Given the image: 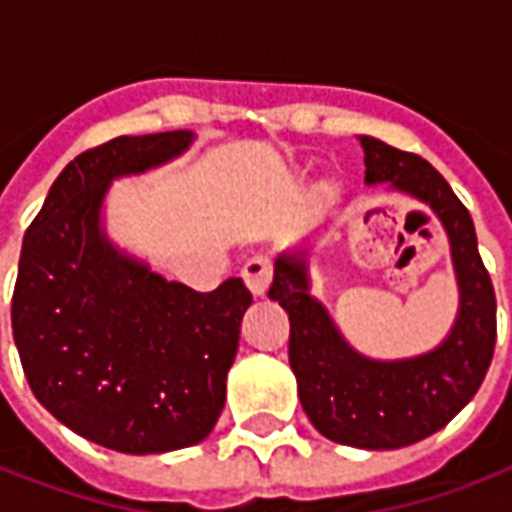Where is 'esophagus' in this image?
<instances>
[{
	"label": "esophagus",
	"mask_w": 512,
	"mask_h": 512,
	"mask_svg": "<svg viewBox=\"0 0 512 512\" xmlns=\"http://www.w3.org/2000/svg\"><path fill=\"white\" fill-rule=\"evenodd\" d=\"M240 275H243L245 285H248V291H251L253 296H264L269 283H272V264H269V259H264V256H253V259L245 261Z\"/></svg>",
	"instance_id": "esophagus-1"
}]
</instances>
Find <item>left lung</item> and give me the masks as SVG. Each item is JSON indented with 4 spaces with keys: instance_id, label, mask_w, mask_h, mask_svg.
<instances>
[{
    "instance_id": "left-lung-1",
    "label": "left lung",
    "mask_w": 512,
    "mask_h": 512,
    "mask_svg": "<svg viewBox=\"0 0 512 512\" xmlns=\"http://www.w3.org/2000/svg\"><path fill=\"white\" fill-rule=\"evenodd\" d=\"M366 184H390L425 202L441 219L459 285V310L435 350L403 360L360 355L310 293L307 251L275 261L269 299L291 320L288 360L301 408L328 441L355 449H400L446 427L473 400L497 342V299L478 253L473 219L449 181L427 160L379 138L360 136Z\"/></svg>"
}]
</instances>
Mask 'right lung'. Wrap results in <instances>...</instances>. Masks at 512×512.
<instances>
[{
  "mask_svg": "<svg viewBox=\"0 0 512 512\" xmlns=\"http://www.w3.org/2000/svg\"><path fill=\"white\" fill-rule=\"evenodd\" d=\"M192 130L120 136L63 168L26 229L13 336L31 390L58 422L122 454H165L208 438L251 291L173 283L114 248L101 208L114 178L184 154Z\"/></svg>",
  "mask_w": 512,
  "mask_h": 512,
  "instance_id": "right-lung-1",
  "label": "right lung"
}]
</instances>
